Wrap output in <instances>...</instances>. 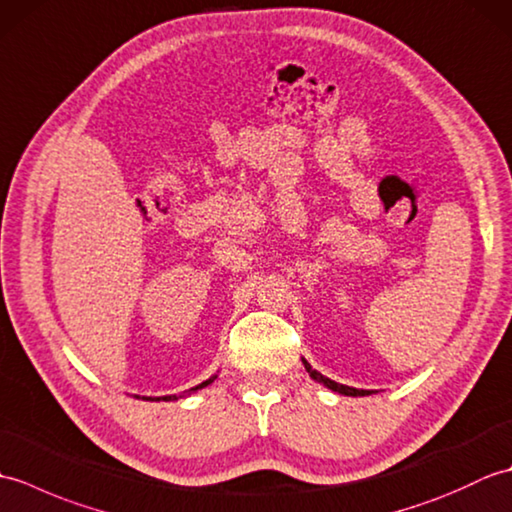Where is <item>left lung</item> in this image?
<instances>
[{"label": "left lung", "mask_w": 512, "mask_h": 512, "mask_svg": "<svg viewBox=\"0 0 512 512\" xmlns=\"http://www.w3.org/2000/svg\"><path fill=\"white\" fill-rule=\"evenodd\" d=\"M303 365H306V372L310 374V378H314V380H317V383H321V385H325L328 389L336 391V394H343V396H369V394H372V391H369V389H356V387H347V385H341V383H334V380L319 374L317 369H312V365L306 361V358H303Z\"/></svg>", "instance_id": "8db88e82"}]
</instances>
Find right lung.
Listing matches in <instances>:
<instances>
[{
  "mask_svg": "<svg viewBox=\"0 0 512 512\" xmlns=\"http://www.w3.org/2000/svg\"><path fill=\"white\" fill-rule=\"evenodd\" d=\"M213 380H215V376H211L209 380H204V383H200V385H195L193 389H189V394H191V391H198V389H202V387H206V385H211ZM182 396H184V394H182ZM182 396H180V398H182ZM145 400H154V398H145ZM156 400H178V396H162V398H156Z\"/></svg>",
  "mask_w": 512,
  "mask_h": 512,
  "instance_id": "right-lung-1",
  "label": "right lung"
}]
</instances>
